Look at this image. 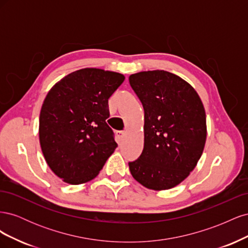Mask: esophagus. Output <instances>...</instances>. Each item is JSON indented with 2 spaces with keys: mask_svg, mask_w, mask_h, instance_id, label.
Segmentation results:
<instances>
[{
  "mask_svg": "<svg viewBox=\"0 0 248 248\" xmlns=\"http://www.w3.org/2000/svg\"><path fill=\"white\" fill-rule=\"evenodd\" d=\"M125 136H126V133H125L124 131H119V132H117V137H118V139H119L120 141H122V140L125 139Z\"/></svg>",
  "mask_w": 248,
  "mask_h": 248,
  "instance_id": "34e87169",
  "label": "esophagus"
}]
</instances>
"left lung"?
<instances>
[{"label":"left lung","mask_w":248,"mask_h":248,"mask_svg":"<svg viewBox=\"0 0 248 248\" xmlns=\"http://www.w3.org/2000/svg\"><path fill=\"white\" fill-rule=\"evenodd\" d=\"M129 84L145 110L144 149L128 163L130 172L149 189H170L189 176L204 151V106L188 82L168 71L134 73Z\"/></svg>","instance_id":"1"}]
</instances>
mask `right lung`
<instances>
[{"instance_id": "add662e5", "label": "right lung", "mask_w": 248, "mask_h": 248, "mask_svg": "<svg viewBox=\"0 0 248 248\" xmlns=\"http://www.w3.org/2000/svg\"><path fill=\"white\" fill-rule=\"evenodd\" d=\"M124 79L118 72L84 68L48 91L39 117L40 147L49 169L64 182L91 181L114 153L108 98Z\"/></svg>"}]
</instances>
